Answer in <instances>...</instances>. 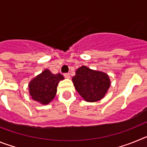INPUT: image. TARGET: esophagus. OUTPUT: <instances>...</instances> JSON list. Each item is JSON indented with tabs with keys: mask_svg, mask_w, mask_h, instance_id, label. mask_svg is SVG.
I'll return each mask as SVG.
<instances>
[{
	"mask_svg": "<svg viewBox=\"0 0 147 147\" xmlns=\"http://www.w3.org/2000/svg\"><path fill=\"white\" fill-rule=\"evenodd\" d=\"M64 76L65 78H67V79H70V78H71V76H70L69 74H65Z\"/></svg>",
	"mask_w": 147,
	"mask_h": 147,
	"instance_id": "34e87169",
	"label": "esophagus"
}]
</instances>
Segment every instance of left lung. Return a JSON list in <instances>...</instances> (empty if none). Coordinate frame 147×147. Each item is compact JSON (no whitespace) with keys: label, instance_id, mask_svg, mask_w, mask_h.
Instances as JSON below:
<instances>
[{"label":"left lung","instance_id":"1","mask_svg":"<svg viewBox=\"0 0 147 147\" xmlns=\"http://www.w3.org/2000/svg\"><path fill=\"white\" fill-rule=\"evenodd\" d=\"M72 82L79 94L88 102H98L103 98L111 84L106 73L92 70L85 65L76 69Z\"/></svg>","mask_w":147,"mask_h":147}]
</instances>
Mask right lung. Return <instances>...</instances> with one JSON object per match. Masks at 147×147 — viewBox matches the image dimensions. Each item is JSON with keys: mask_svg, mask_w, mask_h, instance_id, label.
I'll return each instance as SVG.
<instances>
[{"mask_svg": "<svg viewBox=\"0 0 147 147\" xmlns=\"http://www.w3.org/2000/svg\"><path fill=\"white\" fill-rule=\"evenodd\" d=\"M64 79L60 74H54L49 70H44L28 83L29 95L41 105H48L55 97L58 83Z\"/></svg>", "mask_w": 147, "mask_h": 147, "instance_id": "right-lung-1", "label": "right lung"}]
</instances>
